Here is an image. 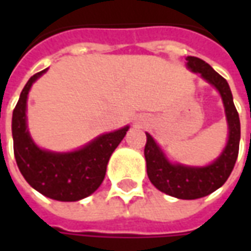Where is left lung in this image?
I'll return each instance as SVG.
<instances>
[{
    "instance_id": "8db88e82",
    "label": "left lung",
    "mask_w": 251,
    "mask_h": 251,
    "mask_svg": "<svg viewBox=\"0 0 251 251\" xmlns=\"http://www.w3.org/2000/svg\"><path fill=\"white\" fill-rule=\"evenodd\" d=\"M185 60L189 71L200 74V76L221 94L228 127L226 147L208 165L191 167L169 161L154 138L147 133V145L144 154L147 160L148 177L158 191L177 199L192 200L212 194L226 183L238 157L241 124L238 111L234 106L231 90L226 79L199 57L188 56Z\"/></svg>"
}]
</instances>
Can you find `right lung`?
Returning <instances> with one entry per match:
<instances>
[{
  "label": "right lung",
  "mask_w": 251,
  "mask_h": 251,
  "mask_svg": "<svg viewBox=\"0 0 251 251\" xmlns=\"http://www.w3.org/2000/svg\"><path fill=\"white\" fill-rule=\"evenodd\" d=\"M47 70L28 80L13 110L14 157L21 175L37 192L59 201H77L94 194L102 184L110 156L124 140L129 126L100 134L72 152H52L37 147L26 125V100L32 84Z\"/></svg>",
  "instance_id": "right-lung-1"
}]
</instances>
